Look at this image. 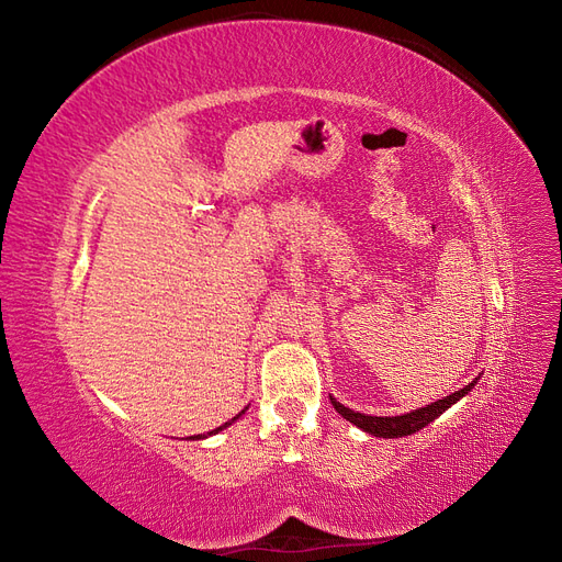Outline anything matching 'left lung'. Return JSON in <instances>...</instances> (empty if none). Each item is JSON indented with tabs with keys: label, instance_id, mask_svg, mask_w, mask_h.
<instances>
[{
	"label": "left lung",
	"instance_id": "obj_1",
	"mask_svg": "<svg viewBox=\"0 0 562 562\" xmlns=\"http://www.w3.org/2000/svg\"><path fill=\"white\" fill-rule=\"evenodd\" d=\"M475 382H479V378H475L471 384H467L464 389L454 391V394L440 398L427 407H417V411L413 413H405V415H396V417H375V415H363V413H353L349 411V407H345L339 401H335L330 396V403L335 405V411L342 415L347 422L356 424V427L363 429L366 434H372V436H380V438H401V436H411L419 429L427 427V424H431L436 417L443 415L450 405H454L459 398H464L469 391L475 386Z\"/></svg>",
	"mask_w": 562,
	"mask_h": 562
}]
</instances>
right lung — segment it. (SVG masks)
Wrapping results in <instances>:
<instances>
[{"label": "right lung", "mask_w": 562, "mask_h": 562, "mask_svg": "<svg viewBox=\"0 0 562 562\" xmlns=\"http://www.w3.org/2000/svg\"><path fill=\"white\" fill-rule=\"evenodd\" d=\"M244 413H246V411H241V413H239V415H236V417H234L232 422H236V419H239V417H241ZM232 422H225V424H223V427H217V429H213V431H209V434H203V436H190V438H206V436H213V434H217V431H223L225 427H229V424H232Z\"/></svg>", "instance_id": "1"}]
</instances>
